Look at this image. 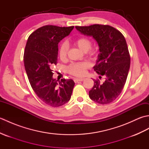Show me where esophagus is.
Here are the masks:
<instances>
[{
  "label": "esophagus",
  "instance_id": "1",
  "mask_svg": "<svg viewBox=\"0 0 149 149\" xmlns=\"http://www.w3.org/2000/svg\"><path fill=\"white\" fill-rule=\"evenodd\" d=\"M84 80V78H75L74 81L75 83H78L79 81H83Z\"/></svg>",
  "mask_w": 149,
  "mask_h": 149
}]
</instances>
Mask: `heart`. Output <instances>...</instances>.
<instances>
[{
	"label": "heart",
	"mask_w": 149,
	"mask_h": 149,
	"mask_svg": "<svg viewBox=\"0 0 149 149\" xmlns=\"http://www.w3.org/2000/svg\"><path fill=\"white\" fill-rule=\"evenodd\" d=\"M74 44L78 47L82 51L86 52L90 55L95 54V50H90L91 41L86 37H81L74 41ZM68 47L66 43H63L59 49V56L61 59H65L67 55ZM90 64L88 62L72 63L67 67V72L70 74L74 76L82 77L86 74V70L89 67Z\"/></svg>",
	"instance_id": "heart-1"
}]
</instances>
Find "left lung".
Returning a JSON list of instances; mask_svg holds the SVG:
<instances>
[{"label": "left lung", "mask_w": 149, "mask_h": 149, "mask_svg": "<svg viewBox=\"0 0 149 149\" xmlns=\"http://www.w3.org/2000/svg\"><path fill=\"white\" fill-rule=\"evenodd\" d=\"M86 36H92L99 47L94 70L105 77L103 83L94 81L89 97L94 102L107 104L115 100L121 93L130 68V54L124 36L118 30L108 25L94 24L90 26H75Z\"/></svg>", "instance_id": "obj_1"}]
</instances>
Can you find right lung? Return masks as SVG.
I'll return each mask as SVG.
<instances>
[{
	"instance_id": "right-lung-1",
	"label": "right lung",
	"mask_w": 149,
	"mask_h": 149,
	"mask_svg": "<svg viewBox=\"0 0 149 149\" xmlns=\"http://www.w3.org/2000/svg\"><path fill=\"white\" fill-rule=\"evenodd\" d=\"M74 27L52 25L40 27L28 38L25 48L24 63L31 86L40 100L50 106H61L71 98L74 81L62 79L58 83L52 77V68L58 63L59 42Z\"/></svg>"
}]
</instances>
